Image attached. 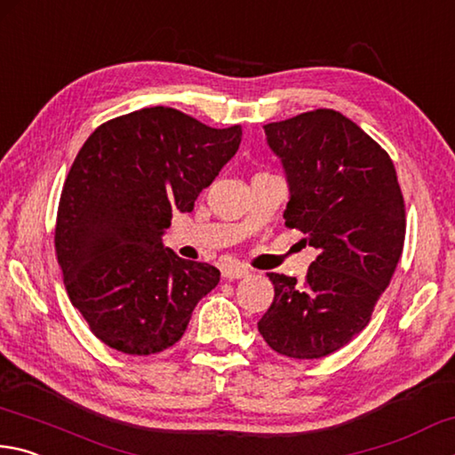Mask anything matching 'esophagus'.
<instances>
[{
	"label": "esophagus",
	"instance_id": "1",
	"mask_svg": "<svg viewBox=\"0 0 455 455\" xmlns=\"http://www.w3.org/2000/svg\"><path fill=\"white\" fill-rule=\"evenodd\" d=\"M250 269L243 266H226L221 267V277L223 280H240V277H248Z\"/></svg>",
	"mask_w": 455,
	"mask_h": 455
}]
</instances>
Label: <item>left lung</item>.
<instances>
[{
    "instance_id": "8db88e82",
    "label": "left lung",
    "mask_w": 455,
    "mask_h": 455,
    "mask_svg": "<svg viewBox=\"0 0 455 455\" xmlns=\"http://www.w3.org/2000/svg\"><path fill=\"white\" fill-rule=\"evenodd\" d=\"M264 132L288 180L285 226L320 253L304 283L267 274L275 296L258 330L274 352L317 360L370 323L403 250V196L386 149L339 111H307Z\"/></svg>"
}]
</instances>
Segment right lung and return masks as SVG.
Segmentation results:
<instances>
[{
    "label": "right lung",
    "mask_w": 455,
    "mask_h": 455,
    "mask_svg": "<svg viewBox=\"0 0 455 455\" xmlns=\"http://www.w3.org/2000/svg\"><path fill=\"white\" fill-rule=\"evenodd\" d=\"M242 141L173 108L101 124L63 183L55 251L68 296L103 344L130 355L172 347L220 269L164 245L173 212H191Z\"/></svg>",
    "instance_id": "1"
}]
</instances>
